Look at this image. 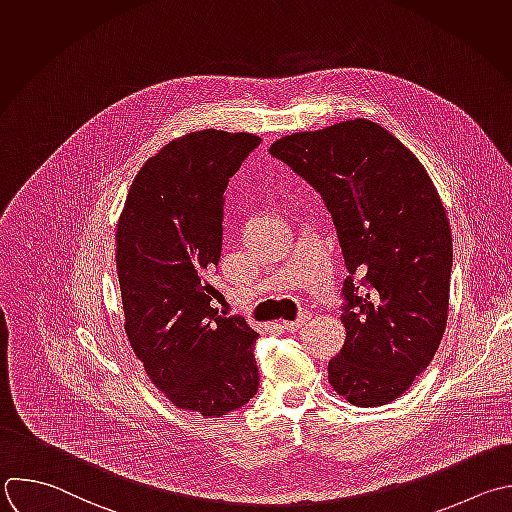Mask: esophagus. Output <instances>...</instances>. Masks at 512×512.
I'll list each match as a JSON object with an SVG mask.
<instances>
[{
	"label": "esophagus",
	"instance_id": "obj_1",
	"mask_svg": "<svg viewBox=\"0 0 512 512\" xmlns=\"http://www.w3.org/2000/svg\"><path fill=\"white\" fill-rule=\"evenodd\" d=\"M307 321V315L305 313H301L297 319H293V321H281V327H285V329H297V327H301L303 323Z\"/></svg>",
	"mask_w": 512,
	"mask_h": 512
}]
</instances>
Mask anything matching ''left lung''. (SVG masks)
<instances>
[{"label": "left lung", "instance_id": "1", "mask_svg": "<svg viewBox=\"0 0 512 512\" xmlns=\"http://www.w3.org/2000/svg\"><path fill=\"white\" fill-rule=\"evenodd\" d=\"M269 152L321 195L350 273L346 344L327 364L329 384L360 408L390 404L428 368L446 329L452 235L442 201L422 162L364 118L283 136Z\"/></svg>", "mask_w": 512, "mask_h": 512}]
</instances>
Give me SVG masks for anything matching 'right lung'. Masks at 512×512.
I'll list each match as a JSON object with an SVG mask.
<instances>
[{"mask_svg": "<svg viewBox=\"0 0 512 512\" xmlns=\"http://www.w3.org/2000/svg\"><path fill=\"white\" fill-rule=\"evenodd\" d=\"M261 144L247 132L199 130L138 170L116 227L128 342L177 408L219 418L257 392L255 329L213 307L229 179Z\"/></svg>", "mask_w": 512, "mask_h": 512, "instance_id": "right-lung-1", "label": "right lung"}]
</instances>
